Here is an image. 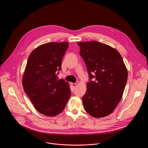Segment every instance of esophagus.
<instances>
[{"instance_id": "34e87169", "label": "esophagus", "mask_w": 148, "mask_h": 148, "mask_svg": "<svg viewBox=\"0 0 148 148\" xmlns=\"http://www.w3.org/2000/svg\"><path fill=\"white\" fill-rule=\"evenodd\" d=\"M71 85H72L73 87L74 88V89H75L77 87V83H72Z\"/></svg>"}]
</instances>
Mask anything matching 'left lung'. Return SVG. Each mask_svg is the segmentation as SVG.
Listing matches in <instances>:
<instances>
[{"mask_svg": "<svg viewBox=\"0 0 148 148\" xmlns=\"http://www.w3.org/2000/svg\"><path fill=\"white\" fill-rule=\"evenodd\" d=\"M80 55L89 74L86 93L82 98L85 110L95 118L113 112L122 98L127 71L118 50L101 42H77Z\"/></svg>", "mask_w": 148, "mask_h": 148, "instance_id": "obj_1", "label": "left lung"}]
</instances>
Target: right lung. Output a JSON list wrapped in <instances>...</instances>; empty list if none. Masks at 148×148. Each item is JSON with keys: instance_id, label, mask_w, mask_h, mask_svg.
Listing matches in <instances>:
<instances>
[{"instance_id": "1", "label": "right lung", "mask_w": 148, "mask_h": 148, "mask_svg": "<svg viewBox=\"0 0 148 148\" xmlns=\"http://www.w3.org/2000/svg\"><path fill=\"white\" fill-rule=\"evenodd\" d=\"M68 46L66 42L44 44L29 56L22 80L24 90L35 109L46 116L63 112L71 97L69 83L56 78Z\"/></svg>"}]
</instances>
